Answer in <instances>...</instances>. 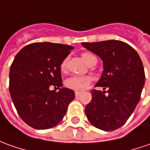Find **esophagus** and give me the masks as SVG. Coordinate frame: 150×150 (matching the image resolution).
Masks as SVG:
<instances>
[{"label":"esophagus","mask_w":150,"mask_h":150,"mask_svg":"<svg viewBox=\"0 0 150 150\" xmlns=\"http://www.w3.org/2000/svg\"><path fill=\"white\" fill-rule=\"evenodd\" d=\"M80 94H81V92H79V91H76V92H75V96H78Z\"/></svg>","instance_id":"1"}]
</instances>
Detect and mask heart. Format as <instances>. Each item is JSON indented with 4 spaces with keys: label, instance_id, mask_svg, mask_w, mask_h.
<instances>
[{
    "label": "heart",
    "instance_id": "heart-1",
    "mask_svg": "<svg viewBox=\"0 0 150 150\" xmlns=\"http://www.w3.org/2000/svg\"><path fill=\"white\" fill-rule=\"evenodd\" d=\"M82 59L87 63H90L96 60V58L93 55V54H90V53H82ZM67 63H68V59H65L62 61V63L60 64V70L63 72L65 71V69L67 68ZM91 78L90 77H87V76H73L68 78L65 81V86L69 88L72 89L73 91H83L85 90L87 87L89 86V84L91 83Z\"/></svg>",
    "mask_w": 150,
    "mask_h": 150
}]
</instances>
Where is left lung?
I'll return each mask as SVG.
<instances>
[{
	"label": "left lung",
	"instance_id": "1",
	"mask_svg": "<svg viewBox=\"0 0 150 150\" xmlns=\"http://www.w3.org/2000/svg\"><path fill=\"white\" fill-rule=\"evenodd\" d=\"M82 45L103 61L104 70L95 87L107 90H91L86 115L97 129L115 130L127 121L139 101L145 81L142 61L138 53L123 41L106 40Z\"/></svg>",
	"mask_w": 150,
	"mask_h": 150
}]
</instances>
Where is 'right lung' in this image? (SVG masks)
Segmentation results:
<instances>
[{"instance_id": "obj_1", "label": "right lung", "mask_w": 150, "mask_h": 150, "mask_svg": "<svg viewBox=\"0 0 150 150\" xmlns=\"http://www.w3.org/2000/svg\"><path fill=\"white\" fill-rule=\"evenodd\" d=\"M73 47L49 42L26 45L10 69L9 90L21 118L38 129L53 128L63 120L75 92L62 87L60 64Z\"/></svg>"}]
</instances>
